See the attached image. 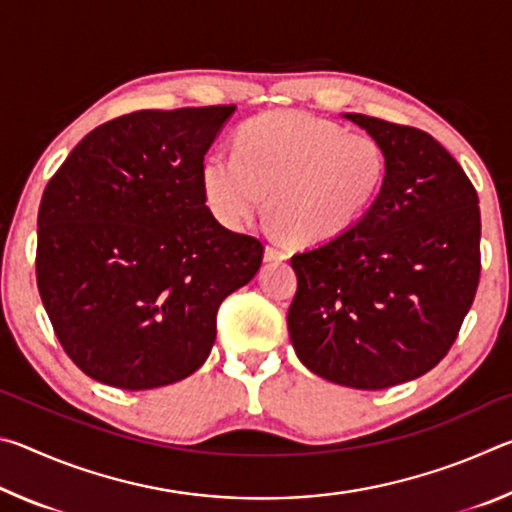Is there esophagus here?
Listing matches in <instances>:
<instances>
[{"label":"esophagus","instance_id":"esophagus-1","mask_svg":"<svg viewBox=\"0 0 512 512\" xmlns=\"http://www.w3.org/2000/svg\"><path fill=\"white\" fill-rule=\"evenodd\" d=\"M289 257V250H284L280 246H273L268 244L264 250V259L266 262H280V259H287Z\"/></svg>","mask_w":512,"mask_h":512}]
</instances>
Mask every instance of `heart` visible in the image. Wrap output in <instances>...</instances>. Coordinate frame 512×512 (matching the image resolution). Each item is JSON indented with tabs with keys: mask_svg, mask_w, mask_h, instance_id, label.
I'll return each mask as SVG.
<instances>
[{
	"mask_svg": "<svg viewBox=\"0 0 512 512\" xmlns=\"http://www.w3.org/2000/svg\"><path fill=\"white\" fill-rule=\"evenodd\" d=\"M388 176L375 135L348 133L298 110L248 119L235 153L214 151L203 164L207 205L225 228L241 230L268 207L298 244H327L370 210Z\"/></svg>",
	"mask_w": 512,
	"mask_h": 512,
	"instance_id": "1",
	"label": "heart"
}]
</instances>
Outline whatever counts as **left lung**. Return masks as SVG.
I'll use <instances>...</instances> for the list:
<instances>
[{
	"label": "left lung",
	"instance_id": "obj_1",
	"mask_svg": "<svg viewBox=\"0 0 512 512\" xmlns=\"http://www.w3.org/2000/svg\"><path fill=\"white\" fill-rule=\"evenodd\" d=\"M384 144L388 176L361 219L291 257L289 336L334 384L381 391L438 366L481 273L479 196L461 164L420 128L345 112Z\"/></svg>",
	"mask_w": 512,
	"mask_h": 512
}]
</instances>
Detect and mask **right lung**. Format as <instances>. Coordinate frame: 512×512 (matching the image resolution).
<instances>
[{
    "label": "right lung",
    "instance_id": "1",
    "mask_svg": "<svg viewBox=\"0 0 512 512\" xmlns=\"http://www.w3.org/2000/svg\"><path fill=\"white\" fill-rule=\"evenodd\" d=\"M235 106L137 110L94 128L42 194L36 277L67 357L121 391L185 379L262 241L205 205L203 160Z\"/></svg>",
    "mask_w": 512,
    "mask_h": 512
}]
</instances>
